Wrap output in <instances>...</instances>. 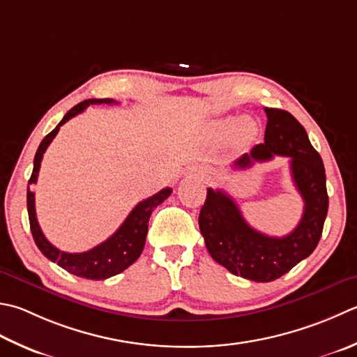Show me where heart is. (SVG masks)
<instances>
[{"instance_id": "b5f03b06", "label": "heart", "mask_w": 357, "mask_h": 357, "mask_svg": "<svg viewBox=\"0 0 357 357\" xmlns=\"http://www.w3.org/2000/svg\"><path fill=\"white\" fill-rule=\"evenodd\" d=\"M218 125H220V130L225 132L235 130L236 139H240V141H250L257 132L255 123L248 117H243V119L229 117V119H225V121H221Z\"/></svg>"}]
</instances>
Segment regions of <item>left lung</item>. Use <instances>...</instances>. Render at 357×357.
Segmentation results:
<instances>
[{
    "label": "left lung",
    "mask_w": 357,
    "mask_h": 357,
    "mask_svg": "<svg viewBox=\"0 0 357 357\" xmlns=\"http://www.w3.org/2000/svg\"><path fill=\"white\" fill-rule=\"evenodd\" d=\"M268 116L264 142L234 162V169H249L274 156L289 158L292 181L302 195V220L291 234L277 238L258 232L243 218L236 202L222 190L207 188L199 212V230L216 263L234 275L268 283L289 272L312 254L322 236L328 213L325 167L297 119L284 109L264 108Z\"/></svg>",
    "instance_id": "1"
}]
</instances>
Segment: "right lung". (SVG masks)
<instances>
[{"label": "right lung", "mask_w": 357, "mask_h": 357, "mask_svg": "<svg viewBox=\"0 0 357 357\" xmlns=\"http://www.w3.org/2000/svg\"><path fill=\"white\" fill-rule=\"evenodd\" d=\"M102 103L109 105L117 102H114L113 99H88L85 102L75 105L74 108L68 111L57 127L41 141L37 153H35L33 170L29 183H27V213H29L31 232L37 248L46 258H49V260L54 263H57L60 268L68 271L69 274H74L82 278H89V280H105V278L121 274L122 271L131 266V264L141 257L145 246L146 232H149L150 215L155 211V207H158L160 202H164L172 195V188L167 187L158 192L156 195H153V197L139 202V204L130 212L127 220L122 222L121 227H119L108 240H105L99 246H96L91 250H86V252H63V250L52 246V244L46 240V236L41 232L37 221V213H35V193L31 190L29 185L37 183L41 159H43V155L49 144H51L52 139L57 136L61 125L66 123L69 119H73L74 116L83 113L89 105Z\"/></svg>", "instance_id": "1"}]
</instances>
